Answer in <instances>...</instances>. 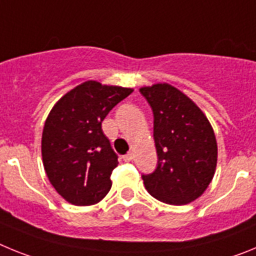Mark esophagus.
I'll use <instances>...</instances> for the list:
<instances>
[{
  "label": "esophagus",
  "instance_id": "esophagus-1",
  "mask_svg": "<svg viewBox=\"0 0 256 256\" xmlns=\"http://www.w3.org/2000/svg\"><path fill=\"white\" fill-rule=\"evenodd\" d=\"M133 159V154L132 152H128L123 156V160L124 162H130Z\"/></svg>",
  "mask_w": 256,
  "mask_h": 256
}]
</instances>
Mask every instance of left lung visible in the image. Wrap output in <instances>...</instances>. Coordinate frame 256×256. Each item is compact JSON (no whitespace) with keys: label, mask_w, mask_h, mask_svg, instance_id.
<instances>
[{"label":"left lung","mask_w":256,"mask_h":256,"mask_svg":"<svg viewBox=\"0 0 256 256\" xmlns=\"http://www.w3.org/2000/svg\"><path fill=\"white\" fill-rule=\"evenodd\" d=\"M154 112L158 166L142 176L151 196L170 205L200 198L212 182L218 148L212 126L188 96L168 83L141 87Z\"/></svg>","instance_id":"8db88e82"}]
</instances>
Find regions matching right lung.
Listing matches in <instances>:
<instances>
[{
	"mask_svg": "<svg viewBox=\"0 0 256 256\" xmlns=\"http://www.w3.org/2000/svg\"><path fill=\"white\" fill-rule=\"evenodd\" d=\"M132 92V88L87 80L51 108L42 133V160L50 183L70 204H97L112 188L118 155L101 124Z\"/></svg>",
	"mask_w": 256,
	"mask_h": 256,
	"instance_id": "right-lung-1",
	"label": "right lung"
}]
</instances>
